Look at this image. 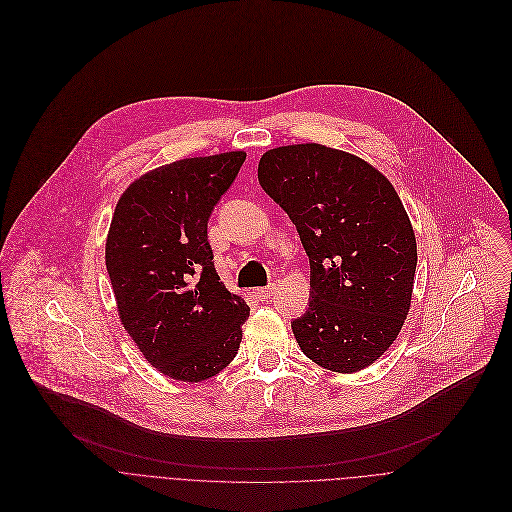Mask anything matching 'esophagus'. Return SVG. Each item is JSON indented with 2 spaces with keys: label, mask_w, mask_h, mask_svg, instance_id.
Masks as SVG:
<instances>
[{
  "label": "esophagus",
  "mask_w": 512,
  "mask_h": 512,
  "mask_svg": "<svg viewBox=\"0 0 512 512\" xmlns=\"http://www.w3.org/2000/svg\"><path fill=\"white\" fill-rule=\"evenodd\" d=\"M274 292H276V286H274V284H270V286H262V288H256V296H258V298H270Z\"/></svg>",
  "instance_id": "34e87169"
}]
</instances>
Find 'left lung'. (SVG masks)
I'll list each match as a JSON object with an SVG mask.
<instances>
[{
	"mask_svg": "<svg viewBox=\"0 0 512 512\" xmlns=\"http://www.w3.org/2000/svg\"><path fill=\"white\" fill-rule=\"evenodd\" d=\"M258 181L311 260L309 311L292 321L298 347L329 371L369 367L410 315L418 266L395 187L369 161L321 143L266 151Z\"/></svg>",
	"mask_w": 512,
	"mask_h": 512,
	"instance_id": "left-lung-1",
	"label": "left lung"
}]
</instances>
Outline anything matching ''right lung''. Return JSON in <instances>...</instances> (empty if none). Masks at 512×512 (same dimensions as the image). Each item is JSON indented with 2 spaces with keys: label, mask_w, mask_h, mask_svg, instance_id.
I'll list each match as a JSON object with an SVG mask.
<instances>
[{
  "label": "right lung",
  "mask_w": 512,
  "mask_h": 512,
  "mask_svg": "<svg viewBox=\"0 0 512 512\" xmlns=\"http://www.w3.org/2000/svg\"><path fill=\"white\" fill-rule=\"evenodd\" d=\"M244 151L155 167L121 193L105 260L121 325L163 375L197 383L238 353L246 300L214 268L208 220L236 179Z\"/></svg>",
  "instance_id": "right-lung-1"
}]
</instances>
